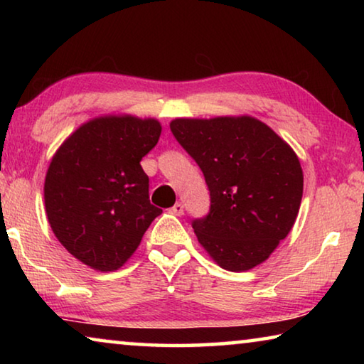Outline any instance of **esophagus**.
Listing matches in <instances>:
<instances>
[{
	"mask_svg": "<svg viewBox=\"0 0 364 364\" xmlns=\"http://www.w3.org/2000/svg\"><path fill=\"white\" fill-rule=\"evenodd\" d=\"M170 212L176 215V217H181V215L184 213V205L181 204V202H176V204L170 208Z\"/></svg>",
	"mask_w": 364,
	"mask_h": 364,
	"instance_id": "obj_1",
	"label": "esophagus"
}]
</instances>
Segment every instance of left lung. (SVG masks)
I'll return each mask as SVG.
<instances>
[{
	"label": "left lung",
	"instance_id": "8db88e82",
	"mask_svg": "<svg viewBox=\"0 0 364 364\" xmlns=\"http://www.w3.org/2000/svg\"><path fill=\"white\" fill-rule=\"evenodd\" d=\"M170 130L196 160L210 191V210L193 230L228 271L267 260L297 218L304 173L295 152L254 117L176 119Z\"/></svg>",
	"mask_w": 364,
	"mask_h": 364
}]
</instances>
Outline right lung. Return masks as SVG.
<instances>
[{"instance_id": "1", "label": "right lung", "mask_w": 364, "mask_h": 364, "mask_svg": "<svg viewBox=\"0 0 364 364\" xmlns=\"http://www.w3.org/2000/svg\"><path fill=\"white\" fill-rule=\"evenodd\" d=\"M162 127L132 115L100 117L72 133L45 180L48 221L59 242L97 271L119 269L162 210L149 200L141 159Z\"/></svg>"}]
</instances>
